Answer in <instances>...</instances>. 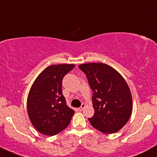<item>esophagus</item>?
Segmentation results:
<instances>
[{"label": "esophagus", "instance_id": "obj_1", "mask_svg": "<svg viewBox=\"0 0 157 157\" xmlns=\"http://www.w3.org/2000/svg\"><path fill=\"white\" fill-rule=\"evenodd\" d=\"M86 107V105H85L84 103H82V105H81V106L80 108H79V111H82V110L84 109V108Z\"/></svg>", "mask_w": 157, "mask_h": 157}]
</instances>
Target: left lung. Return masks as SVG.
Wrapping results in <instances>:
<instances>
[{
  "label": "left lung",
  "instance_id": "left-lung-1",
  "mask_svg": "<svg viewBox=\"0 0 157 157\" xmlns=\"http://www.w3.org/2000/svg\"><path fill=\"white\" fill-rule=\"evenodd\" d=\"M79 68L86 74L93 91L94 114L89 118L94 128L104 134H113L127 123L132 112V97L120 74L101 63H85Z\"/></svg>",
  "mask_w": 157,
  "mask_h": 157
}]
</instances>
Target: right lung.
Wrapping results in <instances>:
<instances>
[{
  "mask_svg": "<svg viewBox=\"0 0 157 157\" xmlns=\"http://www.w3.org/2000/svg\"><path fill=\"white\" fill-rule=\"evenodd\" d=\"M74 67V64L48 66L32 85L27 98V111L32 124L41 134L54 136L71 122L75 111L66 105L62 82Z\"/></svg>",
  "mask_w": 157,
  "mask_h": 157,
  "instance_id": "1",
  "label": "right lung"
}]
</instances>
